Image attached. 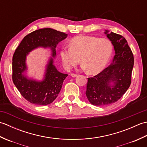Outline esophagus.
<instances>
[{
    "label": "esophagus",
    "mask_w": 147,
    "mask_h": 147,
    "mask_svg": "<svg viewBox=\"0 0 147 147\" xmlns=\"http://www.w3.org/2000/svg\"><path fill=\"white\" fill-rule=\"evenodd\" d=\"M71 76L73 77V78H76V77H77V74H74V73H72L71 74Z\"/></svg>",
    "instance_id": "obj_1"
}]
</instances>
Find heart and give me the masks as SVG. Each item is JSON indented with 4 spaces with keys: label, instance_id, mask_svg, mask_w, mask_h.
Wrapping results in <instances>:
<instances>
[{
    "label": "heart",
    "instance_id": "heart-1",
    "mask_svg": "<svg viewBox=\"0 0 147 147\" xmlns=\"http://www.w3.org/2000/svg\"><path fill=\"white\" fill-rule=\"evenodd\" d=\"M70 47H62L60 55L65 69L69 70L80 61L82 68L89 74H95L104 70L111 57L112 45L107 38L78 36L71 39Z\"/></svg>",
    "mask_w": 147,
    "mask_h": 147
}]
</instances>
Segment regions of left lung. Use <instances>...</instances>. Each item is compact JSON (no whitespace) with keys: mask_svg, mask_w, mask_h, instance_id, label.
Here are the masks:
<instances>
[{"mask_svg":"<svg viewBox=\"0 0 147 147\" xmlns=\"http://www.w3.org/2000/svg\"><path fill=\"white\" fill-rule=\"evenodd\" d=\"M104 33L114 46L115 55L112 64L101 73L88 78L86 95L89 102L96 106L113 104L120 99L131 82L134 57L126 40L113 32Z\"/></svg>","mask_w":147,"mask_h":147,"instance_id":"1","label":"left lung"}]
</instances>
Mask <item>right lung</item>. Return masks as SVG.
I'll return each instance as SVG.
<instances>
[{
  "label": "right lung",
  "instance_id": "1",
  "mask_svg": "<svg viewBox=\"0 0 147 147\" xmlns=\"http://www.w3.org/2000/svg\"><path fill=\"white\" fill-rule=\"evenodd\" d=\"M67 36L66 33L49 28L39 29L24 36L16 49L12 57V81L21 95L32 104L49 105L60 92L64 80L68 75L57 69L54 64V58L57 45ZM38 47L51 48L53 56L46 66L45 78L42 81L28 79L24 74L27 70V55Z\"/></svg>",
  "mask_w": 147,
  "mask_h": 147
}]
</instances>
